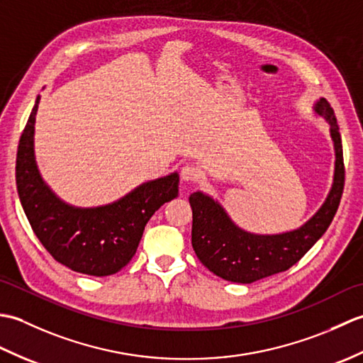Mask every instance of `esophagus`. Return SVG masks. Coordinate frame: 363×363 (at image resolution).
Returning <instances> with one entry per match:
<instances>
[{
    "label": "esophagus",
    "mask_w": 363,
    "mask_h": 363,
    "mask_svg": "<svg viewBox=\"0 0 363 363\" xmlns=\"http://www.w3.org/2000/svg\"><path fill=\"white\" fill-rule=\"evenodd\" d=\"M199 177V169L195 165H184L181 169V179L186 182H195Z\"/></svg>",
    "instance_id": "esophagus-1"
}]
</instances>
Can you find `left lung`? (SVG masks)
Instances as JSON below:
<instances>
[{
  "mask_svg": "<svg viewBox=\"0 0 363 363\" xmlns=\"http://www.w3.org/2000/svg\"><path fill=\"white\" fill-rule=\"evenodd\" d=\"M313 111L329 123L335 167L333 187L325 203L303 226L281 234L248 233L235 225L217 199L203 191L190 195L189 201L194 212L191 246L201 264L221 279L251 284L285 272L320 240L333 221L345 186L342 137L334 109L325 98L313 104Z\"/></svg>",
  "mask_w": 363,
  "mask_h": 363,
  "instance_id": "1",
  "label": "left lung"
}]
</instances>
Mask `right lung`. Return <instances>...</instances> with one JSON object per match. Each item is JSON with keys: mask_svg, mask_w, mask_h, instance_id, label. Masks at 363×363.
Here are the masks:
<instances>
[{"mask_svg": "<svg viewBox=\"0 0 363 363\" xmlns=\"http://www.w3.org/2000/svg\"><path fill=\"white\" fill-rule=\"evenodd\" d=\"M37 96L23 130L15 177L20 203L38 240L59 264L101 277L120 272L134 257L146 223L179 191V174L143 182L111 204L74 207L62 201L38 172L34 152Z\"/></svg>", "mask_w": 363, "mask_h": 363, "instance_id": "right-lung-1", "label": "right lung"}]
</instances>
